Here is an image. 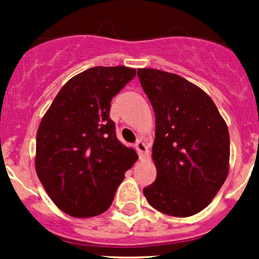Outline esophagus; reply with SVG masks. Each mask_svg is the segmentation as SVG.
Returning a JSON list of instances; mask_svg holds the SVG:
<instances>
[{"label":"esophagus","mask_w":259,"mask_h":259,"mask_svg":"<svg viewBox=\"0 0 259 259\" xmlns=\"http://www.w3.org/2000/svg\"><path fill=\"white\" fill-rule=\"evenodd\" d=\"M135 148H137L138 150V154H139V158L142 159H145L146 155H148V146L143 140H138L137 143H135Z\"/></svg>","instance_id":"34e87169"}]
</instances>
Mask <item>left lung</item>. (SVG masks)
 Returning a JSON list of instances; mask_svg holds the SVG:
<instances>
[{"label":"left lung","instance_id":"obj_1","mask_svg":"<svg viewBox=\"0 0 259 259\" xmlns=\"http://www.w3.org/2000/svg\"><path fill=\"white\" fill-rule=\"evenodd\" d=\"M155 114L156 179L144 188L149 204L190 217L211 202L229 170V132L213 100L179 75L138 70Z\"/></svg>","mask_w":259,"mask_h":259}]
</instances>
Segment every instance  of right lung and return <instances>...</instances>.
<instances>
[{
  "label": "right lung",
  "instance_id": "1",
  "mask_svg": "<svg viewBox=\"0 0 259 259\" xmlns=\"http://www.w3.org/2000/svg\"><path fill=\"white\" fill-rule=\"evenodd\" d=\"M137 70L95 66L70 79L36 135L35 166L52 202L75 218L104 213L138 154L117 140L111 100Z\"/></svg>",
  "mask_w": 259,
  "mask_h": 259
}]
</instances>
